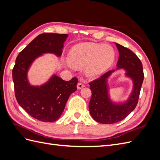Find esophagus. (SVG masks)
<instances>
[{
	"instance_id": "obj_1",
	"label": "esophagus",
	"mask_w": 160,
	"mask_h": 160,
	"mask_svg": "<svg viewBox=\"0 0 160 160\" xmlns=\"http://www.w3.org/2000/svg\"><path fill=\"white\" fill-rule=\"evenodd\" d=\"M77 89H81V88H84V87H85V85H84L83 83H81V82H79V83H77Z\"/></svg>"
}]
</instances>
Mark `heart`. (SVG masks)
Returning <instances> with one entry per match:
<instances>
[{"mask_svg":"<svg viewBox=\"0 0 160 160\" xmlns=\"http://www.w3.org/2000/svg\"><path fill=\"white\" fill-rule=\"evenodd\" d=\"M115 57V51L111 46L94 42L76 45L69 52L71 65L79 68L87 65L85 72L89 77L102 73L113 64Z\"/></svg>","mask_w":160,"mask_h":160,"instance_id":"1","label":"heart"}]
</instances>
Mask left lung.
I'll use <instances>...</instances> for the list:
<instances>
[{
    "label": "left lung",
    "instance_id": "8db88e82",
    "mask_svg": "<svg viewBox=\"0 0 160 160\" xmlns=\"http://www.w3.org/2000/svg\"><path fill=\"white\" fill-rule=\"evenodd\" d=\"M119 57L118 69L126 71L125 75L133 81V90L126 102L116 103L108 94V78L115 70L109 71L89 83L92 95L89 103V112L94 120L103 124L120 122L134 110L138 102L144 78L143 66L138 57L130 49L115 43Z\"/></svg>",
    "mask_w": 160,
    "mask_h": 160
}]
</instances>
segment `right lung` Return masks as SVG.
I'll list each match as a JSON object with an SVG mask.
<instances>
[{"label":"right lung","instance_id":"1","mask_svg":"<svg viewBox=\"0 0 160 160\" xmlns=\"http://www.w3.org/2000/svg\"><path fill=\"white\" fill-rule=\"evenodd\" d=\"M67 34L43 33L38 35L18 55L12 69L14 93L18 103L31 117L44 122L60 118L67 100L77 90L78 79L62 80L53 75L41 86L31 85L27 79L30 66L43 53L60 57Z\"/></svg>","mask_w":160,"mask_h":160}]
</instances>
